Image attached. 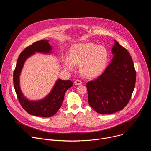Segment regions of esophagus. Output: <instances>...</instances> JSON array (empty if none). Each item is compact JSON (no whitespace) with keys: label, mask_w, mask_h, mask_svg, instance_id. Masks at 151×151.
<instances>
[{"label":"esophagus","mask_w":151,"mask_h":151,"mask_svg":"<svg viewBox=\"0 0 151 151\" xmlns=\"http://www.w3.org/2000/svg\"><path fill=\"white\" fill-rule=\"evenodd\" d=\"M75 85H81L82 84V81L79 79H76L75 81Z\"/></svg>","instance_id":"34e87169"}]
</instances>
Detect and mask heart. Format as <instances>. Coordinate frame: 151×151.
Listing matches in <instances>:
<instances>
[{
  "label": "heart",
  "instance_id": "heart-1",
  "mask_svg": "<svg viewBox=\"0 0 151 151\" xmlns=\"http://www.w3.org/2000/svg\"><path fill=\"white\" fill-rule=\"evenodd\" d=\"M109 60L107 49L93 43H81L72 45L68 57L63 59V66L72 71L74 65L79 64L81 73L86 78H93L100 75L105 69Z\"/></svg>",
  "mask_w": 151,
  "mask_h": 151
}]
</instances>
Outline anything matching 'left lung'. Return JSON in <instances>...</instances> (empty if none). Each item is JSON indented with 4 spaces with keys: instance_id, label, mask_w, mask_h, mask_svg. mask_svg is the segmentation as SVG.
<instances>
[{
    "instance_id": "8db88e82",
    "label": "left lung",
    "mask_w": 151,
    "mask_h": 151,
    "mask_svg": "<svg viewBox=\"0 0 151 151\" xmlns=\"http://www.w3.org/2000/svg\"><path fill=\"white\" fill-rule=\"evenodd\" d=\"M112 62L96 79L88 82L89 105L97 113L111 114L123 109L130 101L136 79L132 57L115 40Z\"/></svg>"
}]
</instances>
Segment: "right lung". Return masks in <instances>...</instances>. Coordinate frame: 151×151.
I'll return each instance as SVG.
<instances>
[{
  "instance_id": "add662e5",
  "label": "right lung",
  "mask_w": 151,
  "mask_h": 151,
  "mask_svg": "<svg viewBox=\"0 0 151 151\" xmlns=\"http://www.w3.org/2000/svg\"><path fill=\"white\" fill-rule=\"evenodd\" d=\"M51 50V47L48 44V40H42L34 42L21 52L14 71V88L21 106L29 114L39 117L47 118L54 115L61 106L66 91L73 85V82L70 80L58 79L51 93L45 99L39 101H29L21 93L19 76L26 58L35 52L48 53Z\"/></svg>"
}]
</instances>
